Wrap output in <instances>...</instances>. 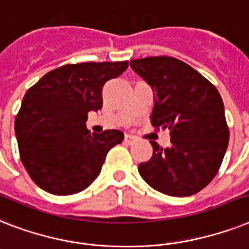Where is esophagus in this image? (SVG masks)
I'll use <instances>...</instances> for the list:
<instances>
[{"label":"esophagus","instance_id":"1","mask_svg":"<svg viewBox=\"0 0 249 249\" xmlns=\"http://www.w3.org/2000/svg\"><path fill=\"white\" fill-rule=\"evenodd\" d=\"M135 141H136V137L132 136V135H126V136H124V142H126V144L132 145Z\"/></svg>","mask_w":249,"mask_h":249}]
</instances>
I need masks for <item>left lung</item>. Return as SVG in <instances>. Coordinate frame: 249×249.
Returning a JSON list of instances; mask_svg holds the SVG:
<instances>
[{
  "label": "left lung",
  "mask_w": 249,
  "mask_h": 249,
  "mask_svg": "<svg viewBox=\"0 0 249 249\" xmlns=\"http://www.w3.org/2000/svg\"><path fill=\"white\" fill-rule=\"evenodd\" d=\"M130 65L154 92L150 122L171 135L168 148L150 141L153 156L139 164V174L163 194L193 196L216 176L228 149L221 96L199 71L175 57H144Z\"/></svg>",
  "instance_id": "left-lung-1"
}]
</instances>
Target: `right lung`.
Returning a JSON list of instances; mask_svg holds the SVG:
<instances>
[{
  "label": "right lung",
  "mask_w": 249,
  "mask_h": 249,
  "mask_svg": "<svg viewBox=\"0 0 249 249\" xmlns=\"http://www.w3.org/2000/svg\"><path fill=\"white\" fill-rule=\"evenodd\" d=\"M128 61L67 64L45 74L24 95L15 118L20 159L35 184L55 196L85 190L99 176L122 131L91 134L89 112L103 107V87Z\"/></svg>",
  "instance_id": "1"
}]
</instances>
